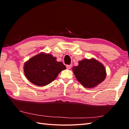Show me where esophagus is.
I'll return each instance as SVG.
<instances>
[{
  "instance_id": "34e87169",
  "label": "esophagus",
  "mask_w": 129,
  "mask_h": 129,
  "mask_svg": "<svg viewBox=\"0 0 129 129\" xmlns=\"http://www.w3.org/2000/svg\"><path fill=\"white\" fill-rule=\"evenodd\" d=\"M66 67L68 69H70L72 68V65H67L66 66Z\"/></svg>"
}]
</instances>
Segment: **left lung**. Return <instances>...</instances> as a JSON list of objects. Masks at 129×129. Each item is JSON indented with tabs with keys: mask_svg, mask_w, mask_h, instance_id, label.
<instances>
[{
	"mask_svg": "<svg viewBox=\"0 0 129 129\" xmlns=\"http://www.w3.org/2000/svg\"><path fill=\"white\" fill-rule=\"evenodd\" d=\"M72 69L77 80L87 88L95 87L104 80L107 75L104 66L95 58L80 61L79 65Z\"/></svg>",
	"mask_w": 129,
	"mask_h": 129,
	"instance_id": "obj_1",
	"label": "left lung"
}]
</instances>
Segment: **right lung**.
<instances>
[{"label":"right lung","instance_id":"add662e5","mask_svg":"<svg viewBox=\"0 0 129 129\" xmlns=\"http://www.w3.org/2000/svg\"><path fill=\"white\" fill-rule=\"evenodd\" d=\"M66 69L61 62L49 54L41 53L25 62L24 71L27 79L38 86H45L55 80L62 71Z\"/></svg>","mask_w":129,"mask_h":129}]
</instances>
